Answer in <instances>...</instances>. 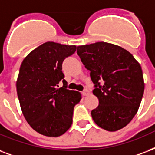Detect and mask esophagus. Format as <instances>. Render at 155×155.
Returning <instances> with one entry per match:
<instances>
[{
    "label": "esophagus",
    "instance_id": "1",
    "mask_svg": "<svg viewBox=\"0 0 155 155\" xmlns=\"http://www.w3.org/2000/svg\"><path fill=\"white\" fill-rule=\"evenodd\" d=\"M82 94H83V96H84V97L88 96V95H89V91H88V90L83 91Z\"/></svg>",
    "mask_w": 155,
    "mask_h": 155
}]
</instances>
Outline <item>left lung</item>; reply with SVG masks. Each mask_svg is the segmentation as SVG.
<instances>
[{
	"instance_id": "1",
	"label": "left lung",
	"mask_w": 155,
	"mask_h": 155,
	"mask_svg": "<svg viewBox=\"0 0 155 155\" xmlns=\"http://www.w3.org/2000/svg\"><path fill=\"white\" fill-rule=\"evenodd\" d=\"M77 54L90 71L99 105L91 111L100 127L114 132L124 127L137 114L145 88L139 62L126 49L106 42L80 45Z\"/></svg>"
}]
</instances>
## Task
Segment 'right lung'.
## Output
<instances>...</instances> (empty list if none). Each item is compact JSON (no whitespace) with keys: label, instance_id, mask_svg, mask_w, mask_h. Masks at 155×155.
I'll return each instance as SVG.
<instances>
[{"label":"right lung","instance_id":"right-lung-1","mask_svg":"<svg viewBox=\"0 0 155 155\" xmlns=\"http://www.w3.org/2000/svg\"><path fill=\"white\" fill-rule=\"evenodd\" d=\"M76 50L75 45L49 41L23 59L16 82L23 116L31 127L46 137H59L72 124L74 107L81 93L67 88L62 62ZM62 81L64 86L59 88Z\"/></svg>","mask_w":155,"mask_h":155}]
</instances>
